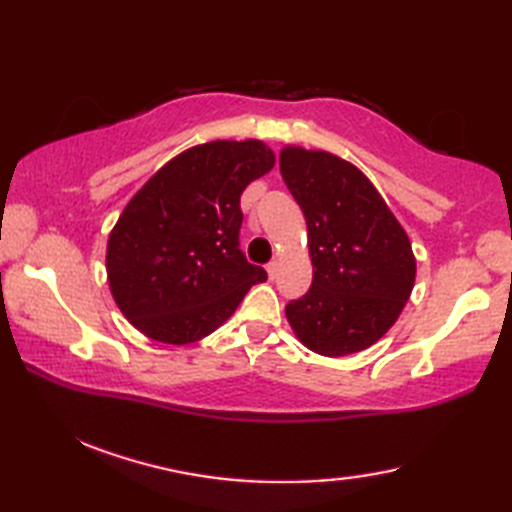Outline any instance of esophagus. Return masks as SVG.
<instances>
[{
  "label": "esophagus",
  "mask_w": 512,
  "mask_h": 512,
  "mask_svg": "<svg viewBox=\"0 0 512 512\" xmlns=\"http://www.w3.org/2000/svg\"><path fill=\"white\" fill-rule=\"evenodd\" d=\"M277 270H279V264H277V262H270V264H266V273H268V277H270V279H275V277H277Z\"/></svg>",
  "instance_id": "1"
}]
</instances>
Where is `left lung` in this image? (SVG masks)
<instances>
[{"label":"left lung","instance_id":"left-lung-1","mask_svg":"<svg viewBox=\"0 0 512 512\" xmlns=\"http://www.w3.org/2000/svg\"><path fill=\"white\" fill-rule=\"evenodd\" d=\"M279 169L308 224L312 286L286 317L299 341L323 356L374 345L416 281L405 228L363 171L328 151L286 147Z\"/></svg>","mask_w":512,"mask_h":512}]
</instances>
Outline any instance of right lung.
<instances>
[{
    "instance_id": "1",
    "label": "right lung",
    "mask_w": 512,
    "mask_h": 512,
    "mask_svg": "<svg viewBox=\"0 0 512 512\" xmlns=\"http://www.w3.org/2000/svg\"><path fill=\"white\" fill-rule=\"evenodd\" d=\"M273 165L262 140H215L169 160L129 200L107 242V279L136 330L200 341L268 279L239 248V198Z\"/></svg>"
}]
</instances>
